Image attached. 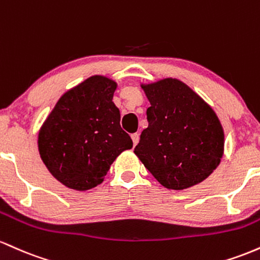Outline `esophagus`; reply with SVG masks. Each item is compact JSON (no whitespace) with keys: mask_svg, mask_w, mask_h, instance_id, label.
Masks as SVG:
<instances>
[{"mask_svg":"<svg viewBox=\"0 0 260 260\" xmlns=\"http://www.w3.org/2000/svg\"><path fill=\"white\" fill-rule=\"evenodd\" d=\"M131 139H133V142H134V146H136L138 145V142H139V140H140V135L138 133H135V134H133V135H131Z\"/></svg>","mask_w":260,"mask_h":260,"instance_id":"obj_1","label":"esophagus"}]
</instances>
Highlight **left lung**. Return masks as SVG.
<instances>
[{"instance_id":"obj_1","label":"left lung","mask_w":260,"mask_h":260,"mask_svg":"<svg viewBox=\"0 0 260 260\" xmlns=\"http://www.w3.org/2000/svg\"><path fill=\"white\" fill-rule=\"evenodd\" d=\"M148 126L134 152L167 189L203 182L223 153V130L214 110L186 84L166 78L142 86Z\"/></svg>"}]
</instances>
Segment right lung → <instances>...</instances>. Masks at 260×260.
Here are the masks:
<instances>
[{"instance_id":"obj_1","label":"right lung","mask_w":260,"mask_h":260,"mask_svg":"<svg viewBox=\"0 0 260 260\" xmlns=\"http://www.w3.org/2000/svg\"><path fill=\"white\" fill-rule=\"evenodd\" d=\"M116 83L92 76L59 99L39 131V152L67 188L88 190L103 182L122 151L133 147L113 103Z\"/></svg>"}]
</instances>
